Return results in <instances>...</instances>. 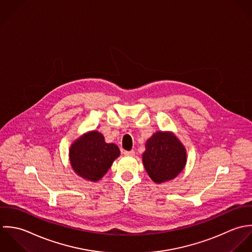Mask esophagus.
<instances>
[{
  "mask_svg": "<svg viewBox=\"0 0 252 252\" xmlns=\"http://www.w3.org/2000/svg\"><path fill=\"white\" fill-rule=\"evenodd\" d=\"M124 154H125L126 156L132 157V156H134V155H135V152L133 151V150H131V151H125L124 152Z\"/></svg>",
  "mask_w": 252,
  "mask_h": 252,
  "instance_id": "34e87169",
  "label": "esophagus"
}]
</instances>
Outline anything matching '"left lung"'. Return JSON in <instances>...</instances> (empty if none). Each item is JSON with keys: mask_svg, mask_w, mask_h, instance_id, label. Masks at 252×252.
Returning <instances> with one entry per match:
<instances>
[{"mask_svg": "<svg viewBox=\"0 0 252 252\" xmlns=\"http://www.w3.org/2000/svg\"><path fill=\"white\" fill-rule=\"evenodd\" d=\"M142 161L152 180L160 184L174 179L184 169L187 152L172 131L159 130L146 141Z\"/></svg>", "mask_w": 252, "mask_h": 252, "instance_id": "1", "label": "left lung"}]
</instances>
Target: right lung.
Here are the masks:
<instances>
[{
    "mask_svg": "<svg viewBox=\"0 0 252 252\" xmlns=\"http://www.w3.org/2000/svg\"><path fill=\"white\" fill-rule=\"evenodd\" d=\"M119 156V147L114 143H106L103 134L97 130L84 133L69 148L73 170L92 182L100 180Z\"/></svg>",
    "mask_w": 252,
    "mask_h": 252,
    "instance_id": "1",
    "label": "right lung"
}]
</instances>
